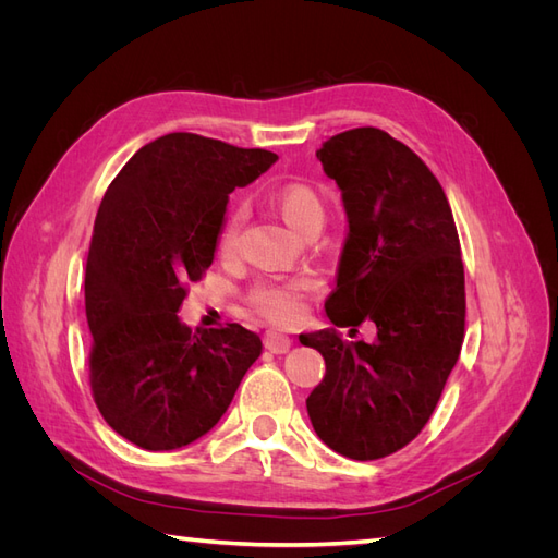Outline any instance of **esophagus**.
Segmentation results:
<instances>
[{"instance_id": "34e87169", "label": "esophagus", "mask_w": 558, "mask_h": 558, "mask_svg": "<svg viewBox=\"0 0 558 558\" xmlns=\"http://www.w3.org/2000/svg\"><path fill=\"white\" fill-rule=\"evenodd\" d=\"M263 342H265V349L272 351V353H286L293 344L291 337L279 332V330H267L265 337H263Z\"/></svg>"}]
</instances>
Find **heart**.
Wrapping results in <instances>:
<instances>
[{
    "mask_svg": "<svg viewBox=\"0 0 558 558\" xmlns=\"http://www.w3.org/2000/svg\"><path fill=\"white\" fill-rule=\"evenodd\" d=\"M269 202L279 209L281 218L289 223L295 232H302L314 226H324L326 221V205L316 189L310 183L302 181H289L279 183L275 189H269ZM246 221V209L244 205H230L223 214L221 228H218V251L230 253L240 242V232ZM314 279L298 275L289 279H272V281H260L256 289L251 291V305L256 307L260 314L286 320L293 318L300 310L302 295L314 291Z\"/></svg>",
    "mask_w": 558,
    "mask_h": 558,
    "instance_id": "b5f03b06",
    "label": "heart"
}]
</instances>
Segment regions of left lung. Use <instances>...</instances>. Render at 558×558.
Masks as SVG:
<instances>
[{"label":"left lung","mask_w":558,"mask_h":558,"mask_svg":"<svg viewBox=\"0 0 558 558\" xmlns=\"http://www.w3.org/2000/svg\"><path fill=\"white\" fill-rule=\"evenodd\" d=\"M316 158L342 191L349 223L326 314L349 335L373 320L377 340L347 342L335 328L300 335L326 361L307 412L332 451L375 461L428 424L459 361L461 242L440 181L388 132H340Z\"/></svg>","instance_id":"8db88e82"}]
</instances>
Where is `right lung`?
<instances>
[{
  "instance_id": "right-lung-1",
  "label": "right lung",
  "mask_w": 558,
  "mask_h": 558,
  "mask_svg": "<svg viewBox=\"0 0 558 558\" xmlns=\"http://www.w3.org/2000/svg\"><path fill=\"white\" fill-rule=\"evenodd\" d=\"M277 162L191 132L142 146L105 193L86 263L90 388L125 440L170 451L209 433L263 342L240 324L197 328L177 316L185 283L214 260L234 189Z\"/></svg>"
}]
</instances>
